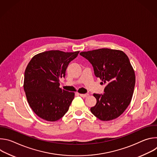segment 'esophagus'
<instances>
[{
    "mask_svg": "<svg viewBox=\"0 0 157 157\" xmlns=\"http://www.w3.org/2000/svg\"><path fill=\"white\" fill-rule=\"evenodd\" d=\"M80 95V96L81 97H82V98H86V97H87V96H88V94H79Z\"/></svg>",
    "mask_w": 157,
    "mask_h": 157,
    "instance_id": "esophagus-1",
    "label": "esophagus"
}]
</instances>
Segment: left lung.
I'll return each mask as SVG.
<instances>
[{
    "instance_id": "1",
    "label": "left lung",
    "mask_w": 157,
    "mask_h": 157,
    "mask_svg": "<svg viewBox=\"0 0 157 157\" xmlns=\"http://www.w3.org/2000/svg\"><path fill=\"white\" fill-rule=\"evenodd\" d=\"M80 55L92 64L101 84H107L103 94H93L97 102L91 113L103 121L117 118L130 104L135 87V72L128 56L122 51L109 48L83 52Z\"/></svg>"
}]
</instances>
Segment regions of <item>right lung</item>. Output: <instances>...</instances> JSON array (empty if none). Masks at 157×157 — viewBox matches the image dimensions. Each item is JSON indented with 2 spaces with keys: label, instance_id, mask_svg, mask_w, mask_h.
<instances>
[{
  "label": "right lung",
  "instance_id": "add662e5",
  "mask_svg": "<svg viewBox=\"0 0 157 157\" xmlns=\"http://www.w3.org/2000/svg\"><path fill=\"white\" fill-rule=\"evenodd\" d=\"M79 52H44L35 55L25 71L24 89L27 101L40 118L54 122L67 113L75 93L59 87V79L65 76L69 63Z\"/></svg>",
  "mask_w": 157,
  "mask_h": 157
}]
</instances>
